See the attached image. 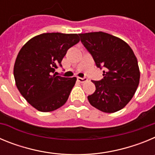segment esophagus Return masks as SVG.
Listing matches in <instances>:
<instances>
[{"instance_id": "esophagus-1", "label": "esophagus", "mask_w": 155, "mask_h": 155, "mask_svg": "<svg viewBox=\"0 0 155 155\" xmlns=\"http://www.w3.org/2000/svg\"><path fill=\"white\" fill-rule=\"evenodd\" d=\"M78 81L81 83H85V82L87 81V79L86 78H78Z\"/></svg>"}]
</instances>
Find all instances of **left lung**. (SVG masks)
Here are the masks:
<instances>
[{
  "mask_svg": "<svg viewBox=\"0 0 155 155\" xmlns=\"http://www.w3.org/2000/svg\"><path fill=\"white\" fill-rule=\"evenodd\" d=\"M79 35L97 67L105 68L102 80L92 81L95 91L87 96L90 104L104 113L120 110L130 101L139 84L140 70L134 51L124 40L102 31Z\"/></svg>",
  "mask_w": 155,
  "mask_h": 155,
  "instance_id": "left-lung-1",
  "label": "left lung"
}]
</instances>
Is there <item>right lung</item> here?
<instances>
[{"instance_id": "1", "label": "right lung", "mask_w": 155, "mask_h": 155, "mask_svg": "<svg viewBox=\"0 0 155 155\" xmlns=\"http://www.w3.org/2000/svg\"><path fill=\"white\" fill-rule=\"evenodd\" d=\"M80 41L78 34L43 33L22 46L14 66L18 89L27 102L40 112H51L68 101L76 78L57 76L55 69L68 49Z\"/></svg>"}]
</instances>
